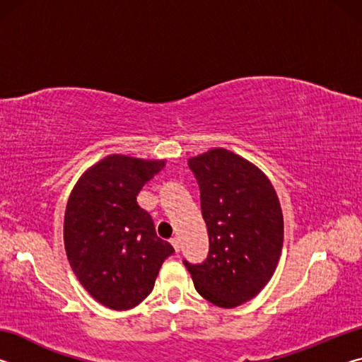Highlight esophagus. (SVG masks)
I'll return each instance as SVG.
<instances>
[{
  "instance_id": "34e87169",
  "label": "esophagus",
  "mask_w": 362,
  "mask_h": 362,
  "mask_svg": "<svg viewBox=\"0 0 362 362\" xmlns=\"http://www.w3.org/2000/svg\"><path fill=\"white\" fill-rule=\"evenodd\" d=\"M170 244H173L175 252H179V250H180V238H177V236L173 238V240H170Z\"/></svg>"
}]
</instances>
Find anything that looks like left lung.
Returning <instances> with one entry per match:
<instances>
[{
  "mask_svg": "<svg viewBox=\"0 0 362 362\" xmlns=\"http://www.w3.org/2000/svg\"><path fill=\"white\" fill-rule=\"evenodd\" d=\"M198 180L209 254L187 260L196 291L220 308L254 298L272 279L284 240L278 194L262 170L236 153L212 148L188 159Z\"/></svg>",
  "mask_w": 362,
  "mask_h": 362,
  "instance_id": "obj_1",
  "label": "left lung"
}]
</instances>
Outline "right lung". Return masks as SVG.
<instances>
[{"instance_id":"right-lung-1","label":"right lung","mask_w":362,"mask_h":362,"mask_svg":"<svg viewBox=\"0 0 362 362\" xmlns=\"http://www.w3.org/2000/svg\"><path fill=\"white\" fill-rule=\"evenodd\" d=\"M164 166L166 159L108 155L86 169L70 193L64 218L66 257L84 289L110 310H131L142 302L174 252L137 204L140 189Z\"/></svg>"}]
</instances>
